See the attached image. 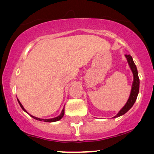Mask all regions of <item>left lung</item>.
<instances>
[{
	"label": "left lung",
	"instance_id": "left-lung-1",
	"mask_svg": "<svg viewBox=\"0 0 154 154\" xmlns=\"http://www.w3.org/2000/svg\"><path fill=\"white\" fill-rule=\"evenodd\" d=\"M125 56L126 59H127L128 63L129 64L130 69H131L132 74H133V82H132L131 92H130V97L128 98L127 102H126L125 106L119 111V113H117L116 116H115L113 118H117L121 116L124 115L132 108L137 100V97L139 93V90H140V79H139L138 72L136 65L134 64L132 57L130 54H125Z\"/></svg>",
	"mask_w": 154,
	"mask_h": 154
}]
</instances>
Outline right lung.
<instances>
[{
	"label": "right lung",
	"mask_w": 154,
	"mask_h": 154,
	"mask_svg": "<svg viewBox=\"0 0 154 154\" xmlns=\"http://www.w3.org/2000/svg\"><path fill=\"white\" fill-rule=\"evenodd\" d=\"M17 101H18L19 104H20V105L21 108H22V109H23V110H24V111H25V112L28 113V114H29V113L27 112V111H26V109H25L24 108V106H22V104H21V102H20V100H19L18 99H17ZM29 115H30L33 118V119H35V120H38V121H40L48 122V123H52V122H56V121H60V120L62 119V118H63V116H64V108H63L62 111V112H61V113H60V116H58L55 117V118H53V119H40V118L35 117V116H33L31 115V114H29Z\"/></svg>",
	"instance_id": "right-lung-1"
}]
</instances>
